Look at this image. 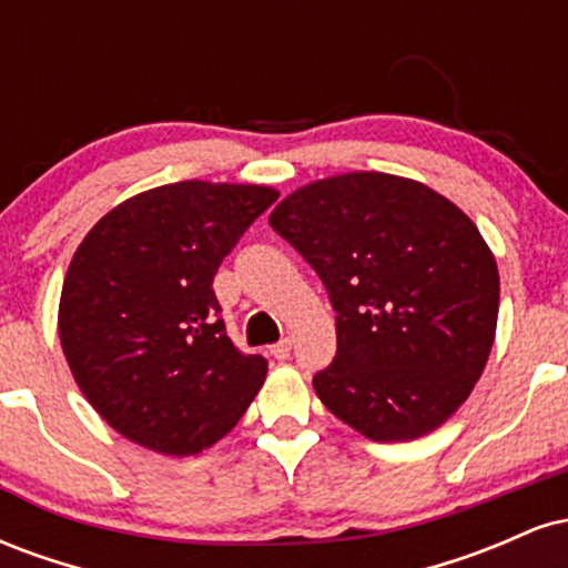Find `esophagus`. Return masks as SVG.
Segmentation results:
<instances>
[{"label":"esophagus","mask_w":568,"mask_h":568,"mask_svg":"<svg viewBox=\"0 0 568 568\" xmlns=\"http://www.w3.org/2000/svg\"><path fill=\"white\" fill-rule=\"evenodd\" d=\"M291 347H293V342H291L288 336H285V338H280L277 344H272L270 352H272V357H277V361H288Z\"/></svg>","instance_id":"esophagus-1"}]
</instances>
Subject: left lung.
Masks as SVG:
<instances>
[{
	"label": "left lung",
	"mask_w": 568,
	"mask_h": 568,
	"mask_svg": "<svg viewBox=\"0 0 568 568\" xmlns=\"http://www.w3.org/2000/svg\"><path fill=\"white\" fill-rule=\"evenodd\" d=\"M336 310V357L315 393L376 443L438 429L484 374L499 315L494 253L452 200L389 173H342L270 216Z\"/></svg>",
	"instance_id": "8db88e82"
}]
</instances>
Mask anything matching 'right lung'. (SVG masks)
<instances>
[{
  "label": "right lung",
  "instance_id": "obj_1",
  "mask_svg": "<svg viewBox=\"0 0 568 568\" xmlns=\"http://www.w3.org/2000/svg\"><path fill=\"white\" fill-rule=\"evenodd\" d=\"M277 197L272 186L179 181L120 202L84 234L58 336L82 395L128 440L200 454L262 389L266 361L226 336L213 277Z\"/></svg>",
  "mask_w": 568,
  "mask_h": 568
}]
</instances>
